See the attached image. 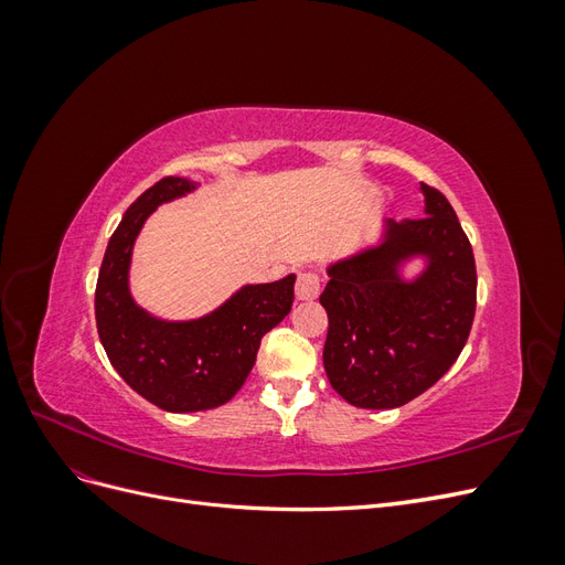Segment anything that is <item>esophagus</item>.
<instances>
[{"label":"esophagus","mask_w":565,"mask_h":565,"mask_svg":"<svg viewBox=\"0 0 565 565\" xmlns=\"http://www.w3.org/2000/svg\"><path fill=\"white\" fill-rule=\"evenodd\" d=\"M320 287H322V282H320L318 273L303 270V273H299V278H297L295 295H297L299 301H313L320 295Z\"/></svg>","instance_id":"esophagus-1"}]
</instances>
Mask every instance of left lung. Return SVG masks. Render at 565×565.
<instances>
[{
    "label": "left lung",
    "instance_id": "obj_1",
    "mask_svg": "<svg viewBox=\"0 0 565 565\" xmlns=\"http://www.w3.org/2000/svg\"><path fill=\"white\" fill-rule=\"evenodd\" d=\"M424 218L380 224L374 243L324 266L322 363L341 398L391 409L431 388L465 349L476 311L469 237L446 195L419 183ZM420 264L415 274L409 265Z\"/></svg>",
    "mask_w": 565,
    "mask_h": 565
}]
</instances>
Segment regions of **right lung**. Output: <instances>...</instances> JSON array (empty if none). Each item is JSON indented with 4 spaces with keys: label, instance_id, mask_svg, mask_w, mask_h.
Returning <instances> with one entry per match:
<instances>
[{
    "label": "right lung",
    "instance_id": "obj_1",
    "mask_svg": "<svg viewBox=\"0 0 565 565\" xmlns=\"http://www.w3.org/2000/svg\"><path fill=\"white\" fill-rule=\"evenodd\" d=\"M167 177L136 200L115 228L96 282V328L110 365L139 396L167 413H200L228 403L256 361L262 337L292 309L295 273L243 285L200 318L167 320L134 299L129 268L136 237L160 204L195 193Z\"/></svg>",
    "mask_w": 565,
    "mask_h": 565
}]
</instances>
